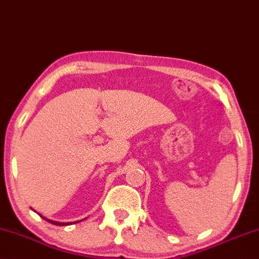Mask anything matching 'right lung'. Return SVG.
<instances>
[{"label": "right lung", "mask_w": 259, "mask_h": 259, "mask_svg": "<svg viewBox=\"0 0 259 259\" xmlns=\"http://www.w3.org/2000/svg\"><path fill=\"white\" fill-rule=\"evenodd\" d=\"M35 211V210H34ZM36 212V211H35ZM38 213V212H37ZM39 216H41L43 220L45 221H47V222H49V223H52V224H55V225H58V227H63V225H70V224H75V223H78L79 221H76V222H69V223H63V222H56V221H52V220H48V218H46L45 216H42L41 213H38Z\"/></svg>", "instance_id": "add662e5"}]
</instances>
